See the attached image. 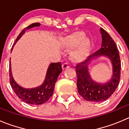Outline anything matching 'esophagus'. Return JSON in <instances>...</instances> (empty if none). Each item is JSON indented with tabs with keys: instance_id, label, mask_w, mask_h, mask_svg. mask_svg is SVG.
<instances>
[{
	"instance_id": "34e87169",
	"label": "esophagus",
	"mask_w": 129,
	"mask_h": 129,
	"mask_svg": "<svg viewBox=\"0 0 129 129\" xmlns=\"http://www.w3.org/2000/svg\"><path fill=\"white\" fill-rule=\"evenodd\" d=\"M62 69L64 70V69H67V68H69L70 65H69V64L68 63V62H64V63L62 64Z\"/></svg>"
}]
</instances>
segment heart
I'll list each match as a JSON object with an SVG mask.
<instances>
[{
    "label": "heart",
    "mask_w": 129,
    "mask_h": 129,
    "mask_svg": "<svg viewBox=\"0 0 129 129\" xmlns=\"http://www.w3.org/2000/svg\"><path fill=\"white\" fill-rule=\"evenodd\" d=\"M85 39L84 33L78 31L72 34L66 38L64 42V45L66 48L72 49L78 46ZM90 49V43L89 40H85L79 47L73 52L72 57L76 61H82L89 55Z\"/></svg>",
    "instance_id": "b5f03b06"
}]
</instances>
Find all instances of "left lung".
<instances>
[{
  "label": "left lung",
  "instance_id": "1",
  "mask_svg": "<svg viewBox=\"0 0 129 129\" xmlns=\"http://www.w3.org/2000/svg\"><path fill=\"white\" fill-rule=\"evenodd\" d=\"M101 34L102 35L101 47L89 56L85 61L77 63L75 67L78 93L84 99L91 102H100L108 99L117 88L120 78L121 62L116 44L102 28ZM101 55L108 57L114 67L112 78L105 84H99L92 81L88 71V65L91 59Z\"/></svg>",
  "mask_w": 129,
  "mask_h": 129
}]
</instances>
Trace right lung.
<instances>
[{"label": "right lung", "mask_w": 129, "mask_h": 129, "mask_svg": "<svg viewBox=\"0 0 129 129\" xmlns=\"http://www.w3.org/2000/svg\"><path fill=\"white\" fill-rule=\"evenodd\" d=\"M39 23H35L30 24L25 28L23 29L21 32L19 34L14 44L21 38V37L24 34L26 30L35 26H40ZM13 45V46H14ZM11 49V51L13 48ZM62 72L61 62H52L49 67L47 74L45 77V81L43 84L38 87L34 89H24L19 86L14 81L11 73V62L9 64V81L11 87L17 96L21 99L23 101L31 105H42L49 100L53 94L55 84L57 81L59 75Z\"/></svg>", "instance_id": "1"}]
</instances>
